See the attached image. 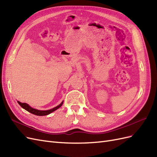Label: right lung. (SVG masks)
<instances>
[{"mask_svg": "<svg viewBox=\"0 0 157 157\" xmlns=\"http://www.w3.org/2000/svg\"><path fill=\"white\" fill-rule=\"evenodd\" d=\"M63 102L64 101H62V102L60 105L56 106V107H55V108L51 109L50 110H40L33 109V108H32V107H31L28 104L25 103V102H21L20 101H17V103H18L24 109H25L27 111H28L29 113H30L31 114L37 115V116H46V115H48L49 114L52 113V112L55 111L58 109H59L60 107L62 105V104H63Z\"/></svg>", "mask_w": 157, "mask_h": 157, "instance_id": "obj_1", "label": "right lung"}]
</instances>
